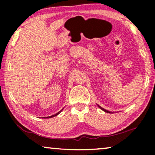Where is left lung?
Here are the masks:
<instances>
[{"label": "left lung", "mask_w": 155, "mask_h": 155, "mask_svg": "<svg viewBox=\"0 0 155 155\" xmlns=\"http://www.w3.org/2000/svg\"><path fill=\"white\" fill-rule=\"evenodd\" d=\"M98 107L101 109H102L103 110V111H104V112H107V113H110V114H111V111H107V110H106V109H103V108H102V107H101V106H99V105H98Z\"/></svg>", "instance_id": "obj_1"}]
</instances>
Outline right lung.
<instances>
[{"label": "right lung", "instance_id": "right-lung-1", "mask_svg": "<svg viewBox=\"0 0 155 155\" xmlns=\"http://www.w3.org/2000/svg\"><path fill=\"white\" fill-rule=\"evenodd\" d=\"M62 110H63V109H61V111H59L58 113H57V114H54V115H51V116H49V117H45V118H51V117H54V116H56V115H58V114H60V113H61V111H62Z\"/></svg>", "mask_w": 155, "mask_h": 155}]
</instances>
